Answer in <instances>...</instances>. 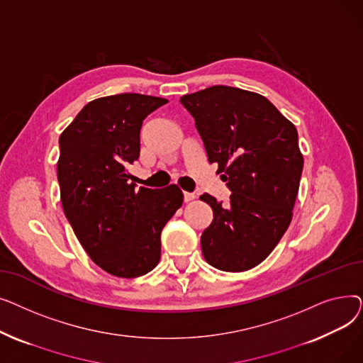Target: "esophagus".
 I'll return each instance as SVG.
<instances>
[{"instance_id": "1", "label": "esophagus", "mask_w": 363, "mask_h": 363, "mask_svg": "<svg viewBox=\"0 0 363 363\" xmlns=\"http://www.w3.org/2000/svg\"><path fill=\"white\" fill-rule=\"evenodd\" d=\"M194 199H196V196H194L193 193H186V191L184 193V201L188 203V201H191V200H194Z\"/></svg>"}]
</instances>
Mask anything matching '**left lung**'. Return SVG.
Segmentation results:
<instances>
[{
  "label": "left lung",
  "instance_id": "left-lung-1",
  "mask_svg": "<svg viewBox=\"0 0 363 363\" xmlns=\"http://www.w3.org/2000/svg\"><path fill=\"white\" fill-rule=\"evenodd\" d=\"M181 103L233 193L228 204L200 196L213 211L203 256L220 271H249L272 253L293 219L303 170L297 129L268 99L240 88L215 85Z\"/></svg>",
  "mask_w": 363,
  "mask_h": 363
}]
</instances>
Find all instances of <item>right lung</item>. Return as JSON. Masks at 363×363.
Returning <instances> with one entry per match:
<instances>
[{"mask_svg":"<svg viewBox=\"0 0 363 363\" xmlns=\"http://www.w3.org/2000/svg\"><path fill=\"white\" fill-rule=\"evenodd\" d=\"M166 99L118 94L89 101L60 135L57 178L65 215L91 260L119 278H137L160 260V234L182 206L178 185L129 182L140 130Z\"/></svg>","mask_w":363,"mask_h":363,"instance_id":"1","label":"right lung"}]
</instances>
